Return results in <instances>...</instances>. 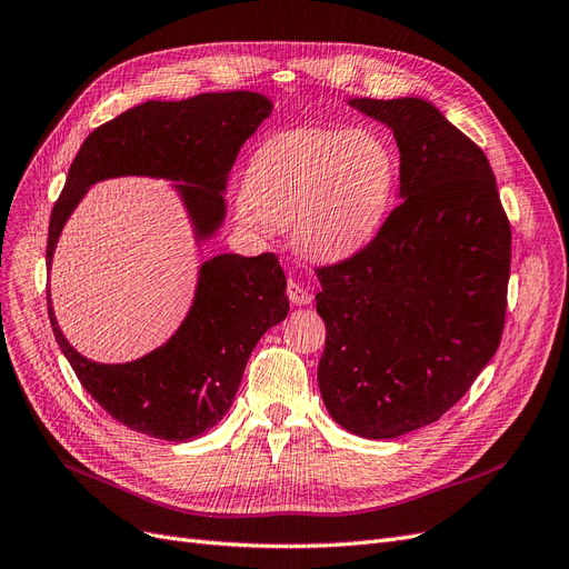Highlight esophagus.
<instances>
[{"label": "esophagus", "mask_w": 569, "mask_h": 569, "mask_svg": "<svg viewBox=\"0 0 569 569\" xmlns=\"http://www.w3.org/2000/svg\"><path fill=\"white\" fill-rule=\"evenodd\" d=\"M286 292H288V300H290L292 305H311V300H313L311 292H309L305 286H300L298 281H292V279L288 281Z\"/></svg>", "instance_id": "1"}]
</instances>
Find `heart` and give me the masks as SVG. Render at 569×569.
<instances>
[{
	"mask_svg": "<svg viewBox=\"0 0 569 569\" xmlns=\"http://www.w3.org/2000/svg\"><path fill=\"white\" fill-rule=\"evenodd\" d=\"M398 184V159L370 126H300L269 136L252 154L237 218L248 229L288 227L292 243L340 260L382 227Z\"/></svg>",
	"mask_w": 569,
	"mask_h": 569,
	"instance_id": "heart-1",
	"label": "heart"
}]
</instances>
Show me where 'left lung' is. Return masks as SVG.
<instances>
[{"instance_id": "1", "label": "left lung", "mask_w": 569, "mask_h": 569, "mask_svg": "<svg viewBox=\"0 0 569 569\" xmlns=\"http://www.w3.org/2000/svg\"><path fill=\"white\" fill-rule=\"evenodd\" d=\"M401 152V203L351 258L319 267L326 323L319 389L363 438L422 429L495 356L511 273V224L480 147L422 98H353Z\"/></svg>"}]
</instances>
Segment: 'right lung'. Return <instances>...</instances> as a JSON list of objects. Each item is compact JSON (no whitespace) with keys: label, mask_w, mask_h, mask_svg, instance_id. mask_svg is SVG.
<instances>
[{"label":"right lung","mask_w":569,"mask_h":569,"mask_svg":"<svg viewBox=\"0 0 569 569\" xmlns=\"http://www.w3.org/2000/svg\"><path fill=\"white\" fill-rule=\"evenodd\" d=\"M271 114L250 91L201 93L178 102L147 100L98 126L77 152L51 210L47 264L62 227L93 182L119 176L166 178L208 239L224 220V187L241 144ZM56 342L81 387L104 412L138 433L184 443L216 427L239 391L250 351L288 317L286 277L273 252L216 256L201 264L192 309L176 335L131 363L104 366L70 347L53 317Z\"/></svg>","instance_id":"obj_1"}]
</instances>
